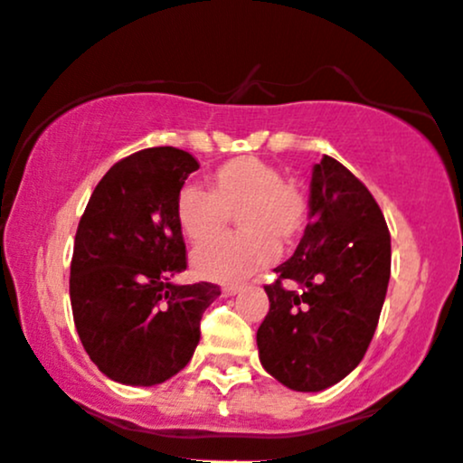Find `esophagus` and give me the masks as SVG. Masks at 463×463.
I'll return each mask as SVG.
<instances>
[{"label": "esophagus", "instance_id": "obj_1", "mask_svg": "<svg viewBox=\"0 0 463 463\" xmlns=\"http://www.w3.org/2000/svg\"><path fill=\"white\" fill-rule=\"evenodd\" d=\"M241 291V284H223L222 293L223 296H235V293Z\"/></svg>", "mask_w": 463, "mask_h": 463}]
</instances>
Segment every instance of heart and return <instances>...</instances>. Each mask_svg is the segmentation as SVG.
<instances>
[{"label": "heart", "instance_id": "heart-1", "mask_svg": "<svg viewBox=\"0 0 463 463\" xmlns=\"http://www.w3.org/2000/svg\"><path fill=\"white\" fill-rule=\"evenodd\" d=\"M176 223L194 246L222 237L237 217L240 232L231 240L199 249L193 266L202 278L240 279L270 264L278 246H293L305 231L307 197L282 179V172L253 156L223 163L210 179V190L185 185L176 197Z\"/></svg>", "mask_w": 463, "mask_h": 463}]
</instances>
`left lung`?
<instances>
[{
  "label": "left lung",
  "mask_w": 463,
  "mask_h": 463,
  "mask_svg": "<svg viewBox=\"0 0 463 463\" xmlns=\"http://www.w3.org/2000/svg\"><path fill=\"white\" fill-rule=\"evenodd\" d=\"M392 246L370 190L335 158L314 165L309 223L266 284L261 367L296 392L343 381L365 356L390 282Z\"/></svg>",
  "instance_id": "1"
}]
</instances>
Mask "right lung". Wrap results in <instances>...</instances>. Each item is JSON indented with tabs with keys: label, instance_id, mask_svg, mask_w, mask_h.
I'll return each mask as SVG.
<instances>
[{
	"label": "right lung",
	"instance_id": "1",
	"mask_svg": "<svg viewBox=\"0 0 463 463\" xmlns=\"http://www.w3.org/2000/svg\"><path fill=\"white\" fill-rule=\"evenodd\" d=\"M199 170L193 154L147 147L109 167L89 199L73 244V322L98 370L123 385H158L199 345L217 284H175L185 270L176 197Z\"/></svg>",
	"mask_w": 463,
	"mask_h": 463
}]
</instances>
